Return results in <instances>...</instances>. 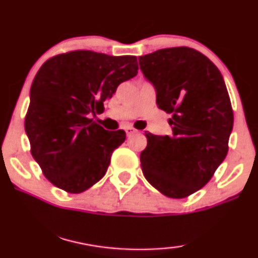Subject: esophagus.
<instances>
[{
    "label": "esophagus",
    "instance_id": "esophagus-1",
    "mask_svg": "<svg viewBox=\"0 0 258 258\" xmlns=\"http://www.w3.org/2000/svg\"><path fill=\"white\" fill-rule=\"evenodd\" d=\"M125 133H126V135L130 136V135H134V134L137 133V130L135 128H133V126H126Z\"/></svg>",
    "mask_w": 258,
    "mask_h": 258
}]
</instances>
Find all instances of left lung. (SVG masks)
I'll list each match as a JSON object with an SVG mask.
<instances>
[{"instance_id":"8db88e82","label":"left lung","mask_w":258,"mask_h":258,"mask_svg":"<svg viewBox=\"0 0 258 258\" xmlns=\"http://www.w3.org/2000/svg\"><path fill=\"white\" fill-rule=\"evenodd\" d=\"M156 89L159 108L172 113V135L147 133L140 155L150 185L181 199L210 181L229 152L233 111L218 68L195 48H162L140 56Z\"/></svg>"}]
</instances>
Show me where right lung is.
Masks as SVG:
<instances>
[{
	"label": "right lung",
	"mask_w": 258,
	"mask_h": 258,
	"mask_svg": "<svg viewBox=\"0 0 258 258\" xmlns=\"http://www.w3.org/2000/svg\"><path fill=\"white\" fill-rule=\"evenodd\" d=\"M135 55L76 49L49 58L36 73L25 129L46 179L82 193L104 176L125 132L105 130L90 116L104 111L117 86L137 75Z\"/></svg>",
	"instance_id": "1"
}]
</instances>
